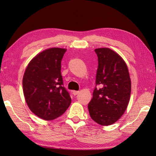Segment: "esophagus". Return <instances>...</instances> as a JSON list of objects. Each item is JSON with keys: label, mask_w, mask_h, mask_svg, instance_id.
I'll use <instances>...</instances> for the list:
<instances>
[{"label": "esophagus", "mask_w": 156, "mask_h": 156, "mask_svg": "<svg viewBox=\"0 0 156 156\" xmlns=\"http://www.w3.org/2000/svg\"><path fill=\"white\" fill-rule=\"evenodd\" d=\"M79 93H80V92H79V91H76V90H73V91H72V94H74V96L78 94Z\"/></svg>", "instance_id": "obj_1"}]
</instances>
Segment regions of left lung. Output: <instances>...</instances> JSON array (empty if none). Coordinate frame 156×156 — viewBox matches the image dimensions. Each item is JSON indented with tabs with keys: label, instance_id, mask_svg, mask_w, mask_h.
Wrapping results in <instances>:
<instances>
[{
	"label": "left lung",
	"instance_id": "1",
	"mask_svg": "<svg viewBox=\"0 0 156 156\" xmlns=\"http://www.w3.org/2000/svg\"><path fill=\"white\" fill-rule=\"evenodd\" d=\"M98 69L93 97L88 108L90 117L97 123L108 126L117 122L127 108L131 92L129 69L124 59L110 48L95 49Z\"/></svg>",
	"mask_w": 156,
	"mask_h": 156
}]
</instances>
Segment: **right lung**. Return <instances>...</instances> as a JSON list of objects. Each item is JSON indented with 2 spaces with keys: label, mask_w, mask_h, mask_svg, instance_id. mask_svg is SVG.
<instances>
[{
  "label": "right lung",
  "mask_w": 156,
  "mask_h": 156,
  "mask_svg": "<svg viewBox=\"0 0 156 156\" xmlns=\"http://www.w3.org/2000/svg\"><path fill=\"white\" fill-rule=\"evenodd\" d=\"M66 50L51 48L39 53L29 62L23 75L26 103L35 115L45 121L60 117L71 104L61 75V62Z\"/></svg>",
  "instance_id": "obj_1"
}]
</instances>
